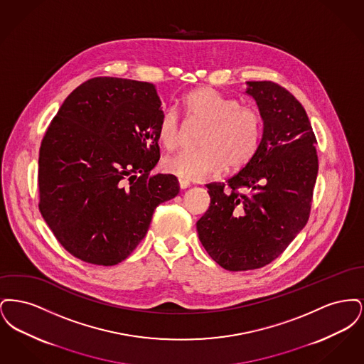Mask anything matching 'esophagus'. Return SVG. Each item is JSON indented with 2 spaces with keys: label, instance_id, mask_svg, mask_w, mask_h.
<instances>
[{
  "label": "esophagus",
  "instance_id": "esophagus-1",
  "mask_svg": "<svg viewBox=\"0 0 364 364\" xmlns=\"http://www.w3.org/2000/svg\"><path fill=\"white\" fill-rule=\"evenodd\" d=\"M178 186H180V188H181V190H186V188H188V187H190L191 184L190 181L180 178V180H178Z\"/></svg>",
  "mask_w": 364,
  "mask_h": 364
}]
</instances>
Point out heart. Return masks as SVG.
Returning a JSON list of instances; mask_svg holds the SVG:
<instances>
[{"instance_id":"heart-1","label":"heart","mask_w":364,"mask_h":364,"mask_svg":"<svg viewBox=\"0 0 364 364\" xmlns=\"http://www.w3.org/2000/svg\"><path fill=\"white\" fill-rule=\"evenodd\" d=\"M190 122H205L195 151L168 156L164 168L183 180H208L228 171H239L257 154L263 135L259 109L226 97L213 87H198L181 100ZM158 141L174 150L181 141V124L177 113L166 110L158 122Z\"/></svg>"}]
</instances>
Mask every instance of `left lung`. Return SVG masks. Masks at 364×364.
<instances>
[{"label":"left lung","mask_w":364,"mask_h":364,"mask_svg":"<svg viewBox=\"0 0 364 364\" xmlns=\"http://www.w3.org/2000/svg\"><path fill=\"white\" fill-rule=\"evenodd\" d=\"M263 135L254 158L226 183H210V208L196 223L211 259L229 272L278 258L306 226L318 174L311 122L301 104L274 82H248Z\"/></svg>","instance_id":"obj_1"}]
</instances>
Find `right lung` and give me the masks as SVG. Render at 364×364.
I'll use <instances>...</instances> for the list:
<instances>
[{"mask_svg": "<svg viewBox=\"0 0 364 364\" xmlns=\"http://www.w3.org/2000/svg\"><path fill=\"white\" fill-rule=\"evenodd\" d=\"M161 100L147 82L92 77L75 88L39 149V211L77 259L113 266L146 236L154 210L178 193L159 159Z\"/></svg>", "mask_w": 364, "mask_h": 364, "instance_id": "right-lung-1", "label": "right lung"}]
</instances>
